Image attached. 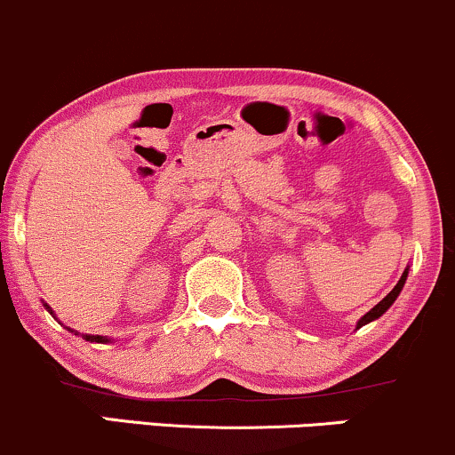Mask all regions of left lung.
<instances>
[{"instance_id": "left-lung-1", "label": "left lung", "mask_w": 455, "mask_h": 455, "mask_svg": "<svg viewBox=\"0 0 455 455\" xmlns=\"http://www.w3.org/2000/svg\"><path fill=\"white\" fill-rule=\"evenodd\" d=\"M406 275H409V269H404V274H402V278L398 280V284H395L394 289H391V293H389L387 297H383V299H380L379 304L372 307V310H370V312H365V315H363L362 318H359V321H357V329H359V327H363V325H368V323L377 321L379 316H383L385 312L389 310L391 304H394V301L398 299V295H400L402 286H404V282H406Z\"/></svg>"}]
</instances>
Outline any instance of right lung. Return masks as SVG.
Returning <instances> with one entry per match:
<instances>
[{
	"label": "right lung",
	"mask_w": 455,
	"mask_h": 455,
	"mask_svg": "<svg viewBox=\"0 0 455 455\" xmlns=\"http://www.w3.org/2000/svg\"><path fill=\"white\" fill-rule=\"evenodd\" d=\"M46 306V304H44ZM46 310H49L51 312V315H53V310H51V307L49 306H46ZM70 331H72V329H70ZM83 338H85V340L87 342H111V340H108V338H104V336H83Z\"/></svg>",
	"instance_id": "1"
}]
</instances>
